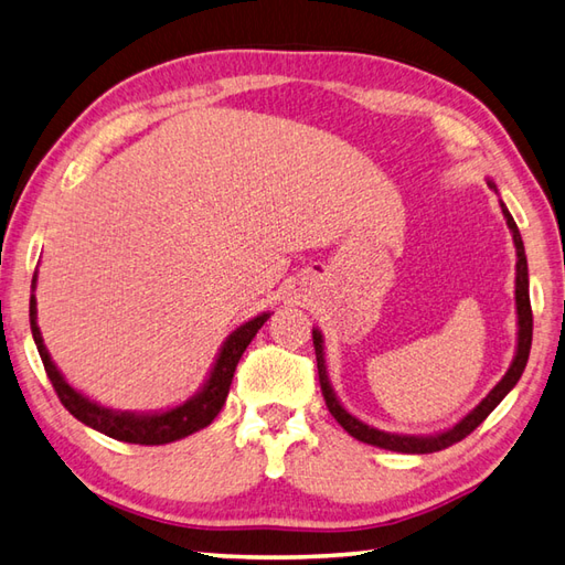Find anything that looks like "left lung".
<instances>
[{"label": "left lung", "mask_w": 565, "mask_h": 565, "mask_svg": "<svg viewBox=\"0 0 565 565\" xmlns=\"http://www.w3.org/2000/svg\"><path fill=\"white\" fill-rule=\"evenodd\" d=\"M488 186L498 194V186L493 179H488ZM502 215H505L508 227L512 233V243L514 249H518V276H514V303H518V350H514V359L508 369V374L502 376L495 388L490 391L486 398L478 403L471 413H468L463 419H459L454 427L444 429V431H435V435H395V431H383L371 427L362 419L354 417L350 411H344V405L338 401L334 395L330 379H328V364H326V340H322V332L318 328H313V344H316V359H318V376H320V388L322 395H326L328 411L332 413V417L350 431V435L359 441L371 444V447H381L388 451H401V454H431V451H441L451 447V444L461 441L463 437L471 435V431L483 423V419L495 411L500 405V401L518 386V381L522 376V371L526 366V359H530V350H532V303H530V269H526V255H524V243L522 235L518 231V223L510 215L505 203L500 201Z\"/></svg>", "instance_id": "1"}]
</instances>
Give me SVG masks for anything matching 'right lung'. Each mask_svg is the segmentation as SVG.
I'll return each mask as SVG.
<instances>
[{"label":"right lung","mask_w":565,"mask_h":565,"mask_svg":"<svg viewBox=\"0 0 565 565\" xmlns=\"http://www.w3.org/2000/svg\"><path fill=\"white\" fill-rule=\"evenodd\" d=\"M35 279H39V274H33V284H31L33 291H35ZM29 316H31L33 342H35V347H39L45 374H47V379H51L60 403L67 407L70 415H75L79 423L102 431V435H106V437H114L118 441H128V444H146V447H154V444H170L177 439H184L213 423V417L218 415L221 407L225 405L227 391H231L233 374H235L239 356H243L247 344L259 332L264 322L269 320L271 313H259L257 318L243 322L237 330L227 334L218 356H215L209 379L203 381V386L182 405L167 407V411H160V413L111 411V407L94 403L87 398V395H82L77 388H72L65 381V376L60 374L57 366L53 364L51 354H47V350H45L43 338H41V328H39V322H35V296L33 294H31Z\"/></svg>","instance_id":"add662e5"}]
</instances>
